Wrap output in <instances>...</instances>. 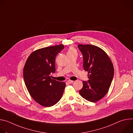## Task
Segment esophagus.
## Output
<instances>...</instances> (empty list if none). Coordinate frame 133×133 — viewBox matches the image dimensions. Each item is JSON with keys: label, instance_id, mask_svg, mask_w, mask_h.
Returning a JSON list of instances; mask_svg holds the SVG:
<instances>
[{"label": "esophagus", "instance_id": "esophagus-1", "mask_svg": "<svg viewBox=\"0 0 133 133\" xmlns=\"http://www.w3.org/2000/svg\"><path fill=\"white\" fill-rule=\"evenodd\" d=\"M73 82H74L73 81H70V80L67 81V83H68V84H71V83H72Z\"/></svg>", "mask_w": 133, "mask_h": 133}]
</instances>
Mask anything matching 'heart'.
<instances>
[{"mask_svg":"<svg viewBox=\"0 0 133 133\" xmlns=\"http://www.w3.org/2000/svg\"><path fill=\"white\" fill-rule=\"evenodd\" d=\"M72 52H76V50L74 48L71 47L69 49L67 53H72Z\"/></svg>","mask_w":133,"mask_h":133,"instance_id":"1","label":"heart"}]
</instances>
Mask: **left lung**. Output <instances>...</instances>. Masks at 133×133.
Returning a JSON list of instances; mask_svg holds the SVG:
<instances>
[{"instance_id": "1", "label": "left lung", "mask_w": 133, "mask_h": 133, "mask_svg": "<svg viewBox=\"0 0 133 133\" xmlns=\"http://www.w3.org/2000/svg\"><path fill=\"white\" fill-rule=\"evenodd\" d=\"M83 56V68L88 72V81H83L79 91L81 96L90 102H96L105 96L114 77V67L107 54L99 47L78 45Z\"/></svg>"}]
</instances>
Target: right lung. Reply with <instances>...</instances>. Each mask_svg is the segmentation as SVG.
I'll return each mask as SVG.
<instances>
[{
    "label": "right lung",
    "mask_w": 133,
    "mask_h": 133,
    "mask_svg": "<svg viewBox=\"0 0 133 133\" xmlns=\"http://www.w3.org/2000/svg\"><path fill=\"white\" fill-rule=\"evenodd\" d=\"M63 45L45 47L32 52L23 70L25 84L33 99L42 106L50 107L61 99L66 84L51 78L56 71L55 59Z\"/></svg>",
    "instance_id": "right-lung-1"
}]
</instances>
